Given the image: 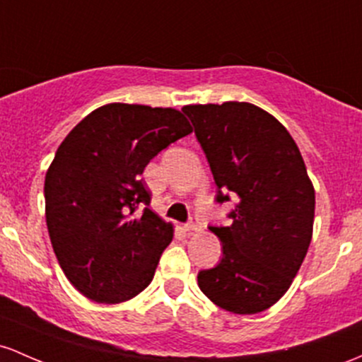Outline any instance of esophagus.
<instances>
[{"mask_svg":"<svg viewBox=\"0 0 362 362\" xmlns=\"http://www.w3.org/2000/svg\"><path fill=\"white\" fill-rule=\"evenodd\" d=\"M201 228H202V226H201L197 218H190L189 223H185V230H187V232H199Z\"/></svg>","mask_w":362,"mask_h":362,"instance_id":"34e87169","label":"esophagus"}]
</instances>
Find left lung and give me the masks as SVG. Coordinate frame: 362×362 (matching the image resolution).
Wrapping results in <instances>:
<instances>
[{
	"label": "left lung",
	"instance_id": "obj_1",
	"mask_svg": "<svg viewBox=\"0 0 362 362\" xmlns=\"http://www.w3.org/2000/svg\"><path fill=\"white\" fill-rule=\"evenodd\" d=\"M218 185V202H239L232 225L213 226L223 257L197 275L211 303L233 315H256L288 291L313 239L315 187L288 130L251 103L187 105Z\"/></svg>",
	"mask_w": 362,
	"mask_h": 362
}]
</instances>
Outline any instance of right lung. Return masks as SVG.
Returning <instances> with one entry per match:
<instances>
[{"label":"right lung","mask_w":362,"mask_h":362,"mask_svg":"<svg viewBox=\"0 0 362 362\" xmlns=\"http://www.w3.org/2000/svg\"><path fill=\"white\" fill-rule=\"evenodd\" d=\"M192 127L175 108L110 103L63 139L45 178L46 225L69 281L94 303L120 304L153 280L173 225L139 204L151 194L141 175Z\"/></svg>","instance_id":"add662e5"}]
</instances>
